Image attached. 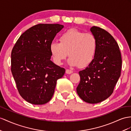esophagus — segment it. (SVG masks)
Listing matches in <instances>:
<instances>
[{"instance_id": "obj_1", "label": "esophagus", "mask_w": 131, "mask_h": 131, "mask_svg": "<svg viewBox=\"0 0 131 131\" xmlns=\"http://www.w3.org/2000/svg\"><path fill=\"white\" fill-rule=\"evenodd\" d=\"M73 72V71L71 70H69V69H66V73L67 74H71Z\"/></svg>"}]
</instances>
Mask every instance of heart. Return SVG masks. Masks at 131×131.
I'll return each mask as SVG.
<instances>
[{
    "mask_svg": "<svg viewBox=\"0 0 131 131\" xmlns=\"http://www.w3.org/2000/svg\"><path fill=\"white\" fill-rule=\"evenodd\" d=\"M60 42L53 41L50 50L53 60L61 65L68 55V63L72 66L89 65L95 58L97 41L91 33H85L76 29H70L60 37Z\"/></svg>",
    "mask_w": 131,
    "mask_h": 131,
    "instance_id": "obj_1",
    "label": "heart"
}]
</instances>
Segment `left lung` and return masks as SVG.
<instances>
[{
  "label": "left lung",
  "instance_id": "left-lung-1",
  "mask_svg": "<svg viewBox=\"0 0 131 131\" xmlns=\"http://www.w3.org/2000/svg\"><path fill=\"white\" fill-rule=\"evenodd\" d=\"M90 30L97 39V48L92 61L79 72L76 91L85 102L97 103L113 93L121 76L122 58L118 43L108 32L95 26Z\"/></svg>",
  "mask_w": 131,
  "mask_h": 131
}]
</instances>
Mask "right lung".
Returning <instances> with one entry per match:
<instances>
[{
    "label": "right lung",
    "instance_id": "1",
    "mask_svg": "<svg viewBox=\"0 0 131 131\" xmlns=\"http://www.w3.org/2000/svg\"><path fill=\"white\" fill-rule=\"evenodd\" d=\"M63 28L59 24H39L28 29L16 42L11 53V71L19 94L34 105L51 99L57 80L65 69L51 59L50 46Z\"/></svg>",
    "mask_w": 131,
    "mask_h": 131
}]
</instances>
